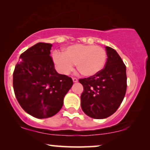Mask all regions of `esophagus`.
Instances as JSON below:
<instances>
[{
	"instance_id": "34e87169",
	"label": "esophagus",
	"mask_w": 150,
	"mask_h": 150,
	"mask_svg": "<svg viewBox=\"0 0 150 150\" xmlns=\"http://www.w3.org/2000/svg\"><path fill=\"white\" fill-rule=\"evenodd\" d=\"M72 80H73L74 83H76V82H78V79H76V78H72Z\"/></svg>"
}]
</instances>
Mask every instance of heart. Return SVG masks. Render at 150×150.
<instances>
[{
    "mask_svg": "<svg viewBox=\"0 0 150 150\" xmlns=\"http://www.w3.org/2000/svg\"><path fill=\"white\" fill-rule=\"evenodd\" d=\"M104 48L93 45L76 44L64 49L63 53L54 51L52 59L62 74H69L76 63V67L85 76H93L104 68L106 61Z\"/></svg>",
    "mask_w": 150,
    "mask_h": 150,
    "instance_id": "1",
    "label": "heart"
}]
</instances>
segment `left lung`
I'll list each match as a JSON object with an SVG mask.
<instances>
[{
	"mask_svg": "<svg viewBox=\"0 0 150 150\" xmlns=\"http://www.w3.org/2000/svg\"><path fill=\"white\" fill-rule=\"evenodd\" d=\"M107 60L97 74L79 79L83 86L81 96L83 112L93 119H104L114 113L124 100L127 87L126 67L114 49L106 47Z\"/></svg>",
	"mask_w": 150,
	"mask_h": 150,
	"instance_id": "left-lung-1",
	"label": "left lung"
}]
</instances>
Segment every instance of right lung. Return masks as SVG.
Here are the masks:
<instances>
[{
  "label": "right lung",
  "mask_w": 150,
  "mask_h": 150,
  "mask_svg": "<svg viewBox=\"0 0 150 150\" xmlns=\"http://www.w3.org/2000/svg\"><path fill=\"white\" fill-rule=\"evenodd\" d=\"M52 45L40 42L22 53L13 74V86L21 107L38 119L50 117L63 104L73 85L71 78L57 73L50 57Z\"/></svg>",
  "instance_id": "obj_1"
}]
</instances>
